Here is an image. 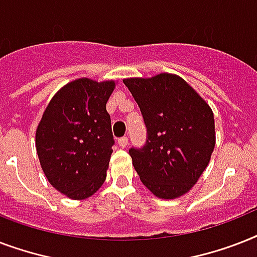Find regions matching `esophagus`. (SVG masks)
<instances>
[{
    "label": "esophagus",
    "mask_w": 257,
    "mask_h": 257,
    "mask_svg": "<svg viewBox=\"0 0 257 257\" xmlns=\"http://www.w3.org/2000/svg\"><path fill=\"white\" fill-rule=\"evenodd\" d=\"M118 145H120L121 148H125V147L128 145V137H120V139H118Z\"/></svg>",
    "instance_id": "1"
}]
</instances>
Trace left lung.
I'll return each mask as SVG.
<instances>
[{
    "label": "left lung",
    "mask_w": 257,
    "mask_h": 257,
    "mask_svg": "<svg viewBox=\"0 0 257 257\" xmlns=\"http://www.w3.org/2000/svg\"><path fill=\"white\" fill-rule=\"evenodd\" d=\"M122 81L140 106L148 132L144 148L129 149L140 180L159 199L185 195L203 175L215 149L211 106L177 74Z\"/></svg>",
    "instance_id": "left-lung-1"
}]
</instances>
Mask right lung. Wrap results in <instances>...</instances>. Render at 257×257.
Masks as SVG:
<instances>
[{"instance_id":"add662e5","label":"right lung","mask_w":257,"mask_h":257,"mask_svg":"<svg viewBox=\"0 0 257 257\" xmlns=\"http://www.w3.org/2000/svg\"><path fill=\"white\" fill-rule=\"evenodd\" d=\"M116 81L77 78L58 90L36 131V149L52 187L73 200L94 195L106 179L113 135L106 102Z\"/></svg>"}]
</instances>
